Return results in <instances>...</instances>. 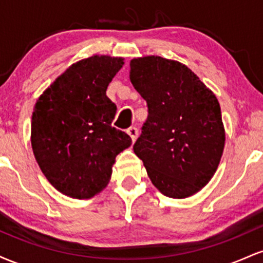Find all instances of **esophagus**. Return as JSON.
<instances>
[{
	"mask_svg": "<svg viewBox=\"0 0 263 263\" xmlns=\"http://www.w3.org/2000/svg\"><path fill=\"white\" fill-rule=\"evenodd\" d=\"M127 134H128L129 137H131L132 142H135L136 138H137V136H138V129L136 127H129L127 129Z\"/></svg>",
	"mask_w": 263,
	"mask_h": 263,
	"instance_id": "obj_1",
	"label": "esophagus"
}]
</instances>
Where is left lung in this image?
Returning <instances> with one entry per match:
<instances>
[{"instance_id":"8db88e82","label":"left lung","mask_w":263,"mask_h":263,"mask_svg":"<svg viewBox=\"0 0 263 263\" xmlns=\"http://www.w3.org/2000/svg\"><path fill=\"white\" fill-rule=\"evenodd\" d=\"M129 80L148 106L134 151L163 195H194L215 174L225 128L215 93L186 65L158 55L134 58Z\"/></svg>"}]
</instances>
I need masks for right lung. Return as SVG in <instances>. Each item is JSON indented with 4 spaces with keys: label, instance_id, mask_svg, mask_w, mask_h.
I'll use <instances>...</instances> for the list:
<instances>
[{
    "label": "right lung",
    "instance_id": "add662e5",
    "mask_svg": "<svg viewBox=\"0 0 263 263\" xmlns=\"http://www.w3.org/2000/svg\"><path fill=\"white\" fill-rule=\"evenodd\" d=\"M121 57L95 55L74 63L38 98L31 143L42 173L62 194L90 199L107 186L116 156L131 137L111 126L116 105L108 84Z\"/></svg>",
    "mask_w": 263,
    "mask_h": 263
}]
</instances>
